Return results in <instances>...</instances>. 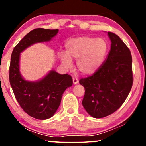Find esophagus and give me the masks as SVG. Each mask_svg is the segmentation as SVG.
Returning a JSON list of instances; mask_svg holds the SVG:
<instances>
[{
	"label": "esophagus",
	"instance_id": "1",
	"mask_svg": "<svg viewBox=\"0 0 146 146\" xmlns=\"http://www.w3.org/2000/svg\"><path fill=\"white\" fill-rule=\"evenodd\" d=\"M73 84H76L78 83V79L76 77H73Z\"/></svg>",
	"mask_w": 146,
	"mask_h": 146
}]
</instances>
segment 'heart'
Listing matches in <instances>:
<instances>
[{
  "mask_svg": "<svg viewBox=\"0 0 146 146\" xmlns=\"http://www.w3.org/2000/svg\"><path fill=\"white\" fill-rule=\"evenodd\" d=\"M66 53H60L62 62L67 68L72 66V60H78L77 67L84 75H91L102 66L108 50L104 38L82 36L68 40L65 44Z\"/></svg>",
  "mask_w": 146,
  "mask_h": 146,
  "instance_id": "1",
  "label": "heart"
}]
</instances>
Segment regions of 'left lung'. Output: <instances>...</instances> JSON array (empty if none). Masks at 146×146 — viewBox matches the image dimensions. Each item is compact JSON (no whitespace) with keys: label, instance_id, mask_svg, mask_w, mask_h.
Here are the masks:
<instances>
[{"label":"left lung","instance_id":"1","mask_svg":"<svg viewBox=\"0 0 146 146\" xmlns=\"http://www.w3.org/2000/svg\"><path fill=\"white\" fill-rule=\"evenodd\" d=\"M111 48L106 61L93 75L79 81L84 87L82 105L90 116L102 118L117 111L133 84L130 49L117 34L108 32Z\"/></svg>","mask_w":146,"mask_h":146}]
</instances>
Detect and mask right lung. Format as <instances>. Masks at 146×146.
Returning a JSON list of instances; mask_svg holds the SVG:
<instances>
[{
    "instance_id": "add662e5",
    "label": "right lung",
    "mask_w": 146,
    "mask_h": 146,
    "mask_svg": "<svg viewBox=\"0 0 146 146\" xmlns=\"http://www.w3.org/2000/svg\"><path fill=\"white\" fill-rule=\"evenodd\" d=\"M58 31L44 28L33 29L16 45L11 56L9 78L15 98L25 113L37 119H47L54 115L63 93L72 86L73 80L70 75L52 71L40 81H26L19 72L20 53L34 43L49 41Z\"/></svg>"
}]
</instances>
